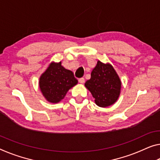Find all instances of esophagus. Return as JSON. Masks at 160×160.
I'll list each match as a JSON object with an SVG mask.
<instances>
[{"instance_id":"esophagus-1","label":"esophagus","mask_w":160,"mask_h":160,"mask_svg":"<svg viewBox=\"0 0 160 160\" xmlns=\"http://www.w3.org/2000/svg\"><path fill=\"white\" fill-rule=\"evenodd\" d=\"M78 82L80 83H83L85 82V79L83 78H80L79 79H78Z\"/></svg>"}]
</instances>
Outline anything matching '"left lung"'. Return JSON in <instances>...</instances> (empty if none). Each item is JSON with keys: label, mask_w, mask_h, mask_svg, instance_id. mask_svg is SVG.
Segmentation results:
<instances>
[{"label": "left lung", "mask_w": 160, "mask_h": 160, "mask_svg": "<svg viewBox=\"0 0 160 160\" xmlns=\"http://www.w3.org/2000/svg\"><path fill=\"white\" fill-rule=\"evenodd\" d=\"M84 85L94 98L96 104L100 107L114 104L121 93V79L113 66L100 61H97L91 73V78Z\"/></svg>", "instance_id": "obj_1"}]
</instances>
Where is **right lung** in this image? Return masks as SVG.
<instances>
[{
  "instance_id": "add662e5",
  "label": "right lung",
  "mask_w": 160,
  "mask_h": 160,
  "mask_svg": "<svg viewBox=\"0 0 160 160\" xmlns=\"http://www.w3.org/2000/svg\"><path fill=\"white\" fill-rule=\"evenodd\" d=\"M78 83L72 71L68 70L60 62L52 61L41 75L39 88L48 102L56 104L65 97L68 91Z\"/></svg>"
}]
</instances>
